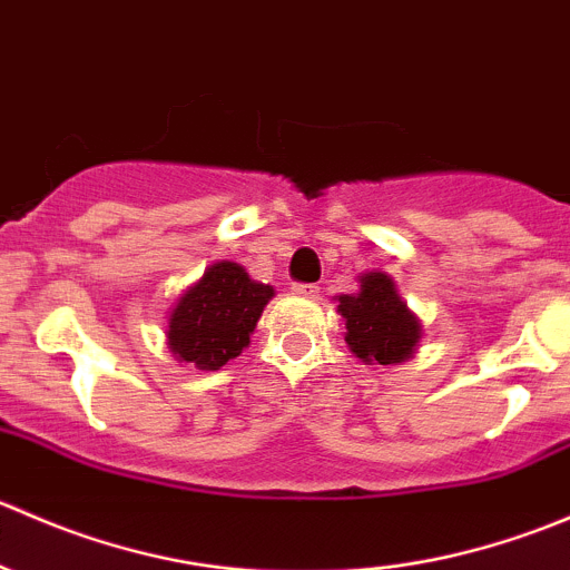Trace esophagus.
<instances>
[{"mask_svg":"<svg viewBox=\"0 0 570 570\" xmlns=\"http://www.w3.org/2000/svg\"><path fill=\"white\" fill-rule=\"evenodd\" d=\"M292 292L303 297H317L320 295V286L317 284H292Z\"/></svg>","mask_w":570,"mask_h":570,"instance_id":"34e87169","label":"esophagus"}]
</instances>
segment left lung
I'll use <instances>...</instances> for the list:
<instances>
[{
	"instance_id": "8db88e82",
	"label": "left lung",
	"mask_w": 570,
	"mask_h": 570,
	"mask_svg": "<svg viewBox=\"0 0 570 570\" xmlns=\"http://www.w3.org/2000/svg\"><path fill=\"white\" fill-rule=\"evenodd\" d=\"M355 295H338V314L344 317V342L364 364H402L411 358L422 338V322L405 306L392 275H358Z\"/></svg>"
}]
</instances>
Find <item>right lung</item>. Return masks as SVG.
I'll return each instance as SVG.
<instances>
[{"label":"right lung","instance_id":"right-lung-1","mask_svg":"<svg viewBox=\"0 0 570 570\" xmlns=\"http://www.w3.org/2000/svg\"><path fill=\"white\" fill-rule=\"evenodd\" d=\"M273 295V286L253 281L237 262L209 264L170 312V353L198 370H220L248 347L253 327Z\"/></svg>","mask_w":570,"mask_h":570}]
</instances>
